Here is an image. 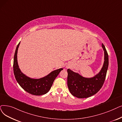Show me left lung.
Here are the masks:
<instances>
[{"instance_id":"1","label":"left lung","mask_w":122,"mask_h":122,"mask_svg":"<svg viewBox=\"0 0 122 122\" xmlns=\"http://www.w3.org/2000/svg\"><path fill=\"white\" fill-rule=\"evenodd\" d=\"M102 46L104 51V63L101 70L93 78H86L67 70V85L72 95L79 98H86L96 94L103 86L106 76L109 65V57L104 45Z\"/></svg>"}]
</instances>
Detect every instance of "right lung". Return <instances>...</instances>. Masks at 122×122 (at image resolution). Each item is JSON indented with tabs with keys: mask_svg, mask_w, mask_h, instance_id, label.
I'll use <instances>...</instances> for the list:
<instances>
[{
	"mask_svg": "<svg viewBox=\"0 0 122 122\" xmlns=\"http://www.w3.org/2000/svg\"><path fill=\"white\" fill-rule=\"evenodd\" d=\"M20 42L17 45L15 52L13 61V72L16 80L25 91L36 96H40L46 94L52 85L58 74L63 69L60 68L52 72L48 75L40 79H31L25 76L19 68L17 54Z\"/></svg>",
	"mask_w": 122,
	"mask_h": 122,
	"instance_id": "right-lung-1",
	"label": "right lung"
}]
</instances>
